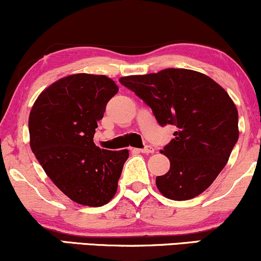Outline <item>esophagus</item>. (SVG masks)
Returning <instances> with one entry per match:
<instances>
[{
    "label": "esophagus",
    "mask_w": 261,
    "mask_h": 261,
    "mask_svg": "<svg viewBox=\"0 0 261 261\" xmlns=\"http://www.w3.org/2000/svg\"><path fill=\"white\" fill-rule=\"evenodd\" d=\"M154 148H153L152 146H146L144 148H141L140 152L141 153H146V154H152V153H154Z\"/></svg>",
    "instance_id": "34e87169"
}]
</instances>
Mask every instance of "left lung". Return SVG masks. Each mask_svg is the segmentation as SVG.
<instances>
[{
  "label": "left lung",
  "instance_id": "8db88e82",
  "mask_svg": "<svg viewBox=\"0 0 261 261\" xmlns=\"http://www.w3.org/2000/svg\"><path fill=\"white\" fill-rule=\"evenodd\" d=\"M119 81L150 107L161 126L176 127L162 149L170 170L155 178L161 193L187 200L204 192L225 168L240 135L237 108L227 92L188 69L168 68Z\"/></svg>",
  "mask_w": 261,
  "mask_h": 261
}]
</instances>
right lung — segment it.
Instances as JSON below:
<instances>
[{"instance_id":"obj_1","label":"right lung","mask_w":261,"mask_h":261,"mask_svg":"<svg viewBox=\"0 0 261 261\" xmlns=\"http://www.w3.org/2000/svg\"><path fill=\"white\" fill-rule=\"evenodd\" d=\"M118 90L106 75H69L42 91L31 108V150L53 184L83 205H105L114 197L128 158L127 149L93 142L97 121Z\"/></svg>"}]
</instances>
